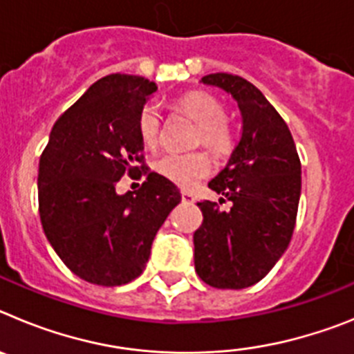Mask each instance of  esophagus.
<instances>
[{"mask_svg":"<svg viewBox=\"0 0 354 354\" xmlns=\"http://www.w3.org/2000/svg\"><path fill=\"white\" fill-rule=\"evenodd\" d=\"M180 198H183L184 204H195V196H193L192 193L183 192V193H180Z\"/></svg>","mask_w":354,"mask_h":354,"instance_id":"esophagus-1","label":"esophagus"}]
</instances>
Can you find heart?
<instances>
[{
  "label": "heart",
  "instance_id": "1",
  "mask_svg": "<svg viewBox=\"0 0 354 354\" xmlns=\"http://www.w3.org/2000/svg\"><path fill=\"white\" fill-rule=\"evenodd\" d=\"M184 113L198 124L196 143H204L214 152H225L232 142V133L225 122V108L218 97L207 92H189L177 101ZM136 131L147 149H156L161 134V113L158 104L143 106L136 120ZM211 159L204 152L192 154H167L156 161V170L170 183L184 189H192L211 174Z\"/></svg>",
  "mask_w": 354,
  "mask_h": 354
}]
</instances>
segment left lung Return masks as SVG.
I'll use <instances>...</instances> for the list:
<instances>
[{
	"mask_svg": "<svg viewBox=\"0 0 354 354\" xmlns=\"http://www.w3.org/2000/svg\"><path fill=\"white\" fill-rule=\"evenodd\" d=\"M200 83L218 86L237 102L241 138L223 170L209 187L231 202L225 212L204 200V221L193 234L195 271L216 289H245L270 273L292 237L301 162L292 134L250 81L232 74H209Z\"/></svg>",
	"mask_w": 354,
	"mask_h": 354,
	"instance_id": "left-lung-1",
	"label": "left lung"
}]
</instances>
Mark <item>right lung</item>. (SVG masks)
I'll list each match as a JSON object with an SVG mask.
<instances>
[{
  "label": "right lung",
  "instance_id": "obj_1",
  "mask_svg": "<svg viewBox=\"0 0 354 354\" xmlns=\"http://www.w3.org/2000/svg\"><path fill=\"white\" fill-rule=\"evenodd\" d=\"M158 90L140 76L95 81L53 126L39 165V212L46 237L68 270L95 286L129 283L180 202L174 183L143 161L140 109ZM143 171L136 192L118 196L122 174Z\"/></svg>",
  "mask_w": 354,
  "mask_h": 354
}]
</instances>
